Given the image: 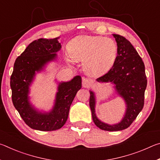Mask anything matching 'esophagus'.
Wrapping results in <instances>:
<instances>
[{
    "mask_svg": "<svg viewBox=\"0 0 160 160\" xmlns=\"http://www.w3.org/2000/svg\"><path fill=\"white\" fill-rule=\"evenodd\" d=\"M82 83V86L84 87V88H90V85H92L90 80L88 79V78H83Z\"/></svg>",
    "mask_w": 160,
    "mask_h": 160,
    "instance_id": "obj_1",
    "label": "esophagus"
}]
</instances>
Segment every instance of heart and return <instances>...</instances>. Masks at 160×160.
<instances>
[{
  "label": "heart",
  "mask_w": 160,
  "mask_h": 160,
  "mask_svg": "<svg viewBox=\"0 0 160 160\" xmlns=\"http://www.w3.org/2000/svg\"><path fill=\"white\" fill-rule=\"evenodd\" d=\"M68 61H83L85 70L92 75L109 71L118 56V46L113 39L102 36H79L68 46Z\"/></svg>",
  "instance_id": "heart-1"
}]
</instances>
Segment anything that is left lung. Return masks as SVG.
<instances>
[{"label": "left lung", "mask_w": 160, "mask_h": 160, "mask_svg": "<svg viewBox=\"0 0 160 160\" xmlns=\"http://www.w3.org/2000/svg\"><path fill=\"white\" fill-rule=\"evenodd\" d=\"M118 46V56L112 68L106 74L97 78L99 82H112L117 93L126 104L123 118L118 123L109 125L102 122L95 114V96L90 91V107L92 119L100 129L107 131H118L131 125L144 106L145 91L147 78L145 65L131 43L119 34H113Z\"/></svg>", "instance_id": "8db88e82"}]
</instances>
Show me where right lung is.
Segmentation results:
<instances>
[{"label":"right lung","mask_w":160,"mask_h":160,"mask_svg":"<svg viewBox=\"0 0 160 160\" xmlns=\"http://www.w3.org/2000/svg\"><path fill=\"white\" fill-rule=\"evenodd\" d=\"M58 38H42L30 43L16 58L10 77L13 105L27 125L38 131L60 129L66 123L70 105L82 87V80L79 75L69 82L59 83L55 104L50 112H40L29 103V86L36 72L41 71L46 64L56 59V53L61 48Z\"/></svg>","instance_id":"obj_1"}]
</instances>
